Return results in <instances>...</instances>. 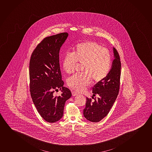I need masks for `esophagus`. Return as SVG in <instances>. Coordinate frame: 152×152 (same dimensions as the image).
Wrapping results in <instances>:
<instances>
[{
	"label": "esophagus",
	"instance_id": "esophagus-1",
	"mask_svg": "<svg viewBox=\"0 0 152 152\" xmlns=\"http://www.w3.org/2000/svg\"><path fill=\"white\" fill-rule=\"evenodd\" d=\"M78 95V94L76 93V92H75V91H73V92H72V95H73V96H77V95Z\"/></svg>",
	"mask_w": 152,
	"mask_h": 152
}]
</instances>
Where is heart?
Here are the masks:
<instances>
[{
    "label": "heart",
    "instance_id": "heart-1",
    "mask_svg": "<svg viewBox=\"0 0 152 152\" xmlns=\"http://www.w3.org/2000/svg\"><path fill=\"white\" fill-rule=\"evenodd\" d=\"M78 63L83 64V74L70 77L68 80L69 87L78 92L84 90L94 82H100L108 75L112 65V56L107 48L95 41H88L76 45L70 53L64 56L62 67L67 74L75 72Z\"/></svg>",
    "mask_w": 152,
    "mask_h": 152
}]
</instances>
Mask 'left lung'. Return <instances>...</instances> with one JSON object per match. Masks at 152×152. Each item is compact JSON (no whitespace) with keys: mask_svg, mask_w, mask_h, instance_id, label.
<instances>
[{"mask_svg":"<svg viewBox=\"0 0 152 152\" xmlns=\"http://www.w3.org/2000/svg\"><path fill=\"white\" fill-rule=\"evenodd\" d=\"M113 53L115 59L109 73L104 79L93 87L92 97L96 94L99 97L94 98V101L91 98H86L84 115L91 122H98L107 115L119 94L121 63L119 53L114 48Z\"/></svg>","mask_w":152,"mask_h":152,"instance_id":"left-lung-1","label":"left lung"}]
</instances>
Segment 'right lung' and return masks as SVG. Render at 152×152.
I'll use <instances>...</instances> for the list:
<instances>
[{
	"label": "right lung",
	"mask_w": 152,
	"mask_h": 152,
	"mask_svg": "<svg viewBox=\"0 0 152 152\" xmlns=\"http://www.w3.org/2000/svg\"><path fill=\"white\" fill-rule=\"evenodd\" d=\"M67 32L45 37L34 50L29 64L30 91L33 103L45 121L54 123L63 115L64 106L72 96L62 80L59 66L60 48L66 40ZM58 89L62 94L54 96Z\"/></svg>",
	"instance_id": "add662e5"
}]
</instances>
